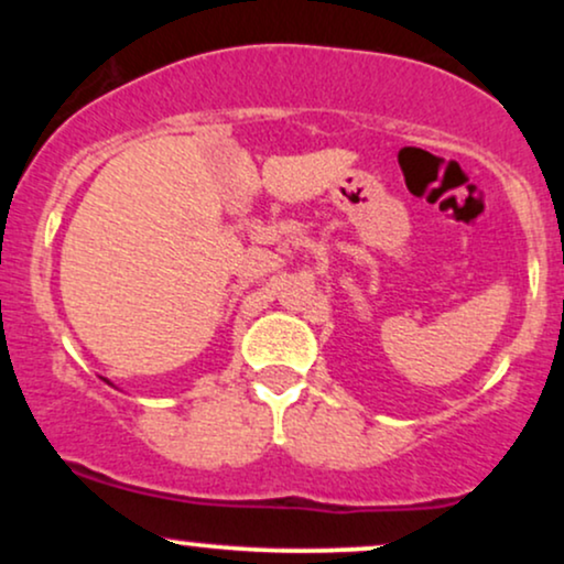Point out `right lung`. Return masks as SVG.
Listing matches in <instances>:
<instances>
[{"mask_svg":"<svg viewBox=\"0 0 564 564\" xmlns=\"http://www.w3.org/2000/svg\"><path fill=\"white\" fill-rule=\"evenodd\" d=\"M106 381H108V379H106ZM108 384H111V381H108Z\"/></svg>","mask_w":564,"mask_h":564,"instance_id":"obj_1","label":"right lung"}]
</instances>
